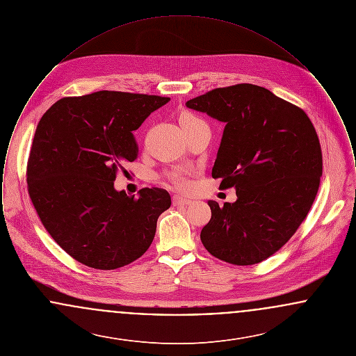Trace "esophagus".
<instances>
[{
	"label": "esophagus",
	"instance_id": "esophagus-1",
	"mask_svg": "<svg viewBox=\"0 0 356 356\" xmlns=\"http://www.w3.org/2000/svg\"><path fill=\"white\" fill-rule=\"evenodd\" d=\"M172 203L175 207H184V205H189V204L192 203V200H189V199H186V197H183V196H179V195H176V196H173V199H172Z\"/></svg>",
	"mask_w": 356,
	"mask_h": 356
}]
</instances>
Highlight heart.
I'll use <instances>...</instances> for the list:
<instances>
[{
  "instance_id": "1",
  "label": "heart",
  "mask_w": 356,
  "mask_h": 356,
  "mask_svg": "<svg viewBox=\"0 0 356 356\" xmlns=\"http://www.w3.org/2000/svg\"><path fill=\"white\" fill-rule=\"evenodd\" d=\"M186 118H192V119H193V116H191V115H186ZM170 180H172V183L175 184V186H177L179 189H186V188H188L186 179H184V177L180 176V175H173V176L170 177Z\"/></svg>"
}]
</instances>
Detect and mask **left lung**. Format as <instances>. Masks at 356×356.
<instances>
[{"label": "left lung", "mask_w": 356, "mask_h": 356, "mask_svg": "<svg viewBox=\"0 0 356 356\" xmlns=\"http://www.w3.org/2000/svg\"><path fill=\"white\" fill-rule=\"evenodd\" d=\"M186 108L225 124L212 168L236 202L209 200L200 238L215 257L251 266L280 250L305 220L322 177V149L305 112L252 84L218 88Z\"/></svg>", "instance_id": "left-lung-1"}]
</instances>
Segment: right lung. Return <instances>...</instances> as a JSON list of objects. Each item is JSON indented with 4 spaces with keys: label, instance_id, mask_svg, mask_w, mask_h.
Listing matches in <instances>:
<instances>
[{
    "label": "right lung",
    "instance_id": "1",
    "mask_svg": "<svg viewBox=\"0 0 356 356\" xmlns=\"http://www.w3.org/2000/svg\"><path fill=\"white\" fill-rule=\"evenodd\" d=\"M168 97L102 90L61 99L41 118L28 161V189L54 241L97 270L127 266L149 248L170 193L116 191V172L137 157L134 131Z\"/></svg>",
    "mask_w": 356,
    "mask_h": 356
}]
</instances>
